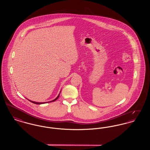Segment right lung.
I'll return each mask as SVG.
<instances>
[{"label":"right lung","mask_w":150,"mask_h":150,"mask_svg":"<svg viewBox=\"0 0 150 150\" xmlns=\"http://www.w3.org/2000/svg\"><path fill=\"white\" fill-rule=\"evenodd\" d=\"M59 94L60 93H59V94L58 95V96H57V97L54 99V100H50V101H48V102H34V101H32V100H29V101H30L31 102H32V103H35V104H37V105H40V104H44V103H48V102H53V101H55V100H56L58 98V97H59Z\"/></svg>","instance_id":"right-lung-1"}]
</instances>
